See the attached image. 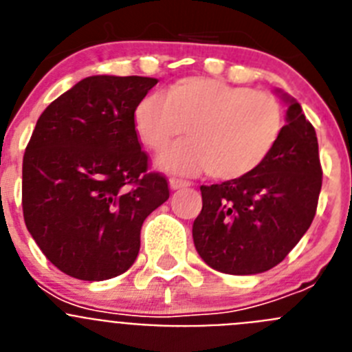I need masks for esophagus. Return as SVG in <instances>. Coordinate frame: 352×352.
<instances>
[{
  "label": "esophagus",
  "mask_w": 352,
  "mask_h": 352,
  "mask_svg": "<svg viewBox=\"0 0 352 352\" xmlns=\"http://www.w3.org/2000/svg\"><path fill=\"white\" fill-rule=\"evenodd\" d=\"M186 186H190V183L182 182V179H169V188L170 190H179V188H186Z\"/></svg>",
  "instance_id": "34e87169"
}]
</instances>
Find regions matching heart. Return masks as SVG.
<instances>
[{
    "label": "heart",
    "instance_id": "heart-1",
    "mask_svg": "<svg viewBox=\"0 0 352 352\" xmlns=\"http://www.w3.org/2000/svg\"><path fill=\"white\" fill-rule=\"evenodd\" d=\"M133 129L149 149L188 139L158 155L157 166L173 174L208 170L219 182L256 173L273 153L284 129L280 102L211 77H186L160 93H149L133 111Z\"/></svg>",
    "mask_w": 352,
    "mask_h": 352
}]
</instances>
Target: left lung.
<instances>
[{"label": "left lung", "mask_w": 352, "mask_h": 352, "mask_svg": "<svg viewBox=\"0 0 352 352\" xmlns=\"http://www.w3.org/2000/svg\"><path fill=\"white\" fill-rule=\"evenodd\" d=\"M275 93L287 111L268 160L243 179L201 186L203 210L192 236L201 259L217 272H268L296 247L316 217L322 185L316 130L291 95Z\"/></svg>", "instance_id": "8db88e82"}]
</instances>
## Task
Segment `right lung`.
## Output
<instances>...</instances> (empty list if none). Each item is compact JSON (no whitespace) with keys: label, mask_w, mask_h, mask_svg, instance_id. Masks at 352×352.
Masks as SVG:
<instances>
[{"label":"right lung","mask_w":352,"mask_h":352,"mask_svg":"<svg viewBox=\"0 0 352 352\" xmlns=\"http://www.w3.org/2000/svg\"><path fill=\"white\" fill-rule=\"evenodd\" d=\"M157 82L86 77L36 121L23 160L24 222L43 256L74 278L125 273L138 259L142 222L169 199L133 129L135 105Z\"/></svg>","instance_id":"add662e5"}]
</instances>
